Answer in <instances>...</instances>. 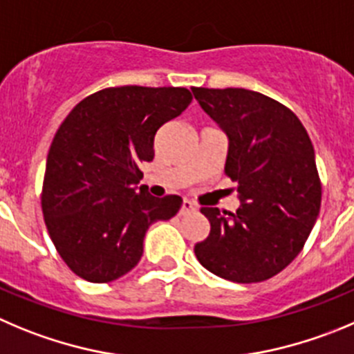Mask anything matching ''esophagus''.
<instances>
[{"label":"esophagus","mask_w":354,"mask_h":354,"mask_svg":"<svg viewBox=\"0 0 354 354\" xmlns=\"http://www.w3.org/2000/svg\"><path fill=\"white\" fill-rule=\"evenodd\" d=\"M192 211H196V206H194V203H190V201H187V199H185L183 203H181V207H180V214L192 213Z\"/></svg>","instance_id":"1"}]
</instances>
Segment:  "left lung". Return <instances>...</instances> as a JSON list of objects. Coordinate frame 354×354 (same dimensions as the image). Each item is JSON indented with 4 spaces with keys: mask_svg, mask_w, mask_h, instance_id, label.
Instances as JSON below:
<instances>
[{
    "mask_svg": "<svg viewBox=\"0 0 354 354\" xmlns=\"http://www.w3.org/2000/svg\"><path fill=\"white\" fill-rule=\"evenodd\" d=\"M203 110L229 136L225 174L237 183L236 213L204 206L209 236L197 260L234 283H259L300 253L322 206L309 134L290 108L246 88L194 87Z\"/></svg>",
    "mask_w": 354,
    "mask_h": 354,
    "instance_id": "obj_1",
    "label": "left lung"
}]
</instances>
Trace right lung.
Here are the masks:
<instances>
[{
	"label": "right lung",
	"mask_w": 354,
	"mask_h": 354,
	"mask_svg": "<svg viewBox=\"0 0 354 354\" xmlns=\"http://www.w3.org/2000/svg\"><path fill=\"white\" fill-rule=\"evenodd\" d=\"M192 101L185 87H108L69 111L50 145L41 188L48 236L66 266L91 283L134 269L148 227L169 220L180 196L138 190L158 129Z\"/></svg>",
	"instance_id": "right-lung-1"
}]
</instances>
